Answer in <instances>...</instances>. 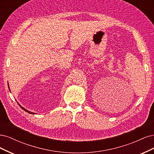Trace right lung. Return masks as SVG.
Returning <instances> with one entry per match:
<instances>
[{"label":"right lung","instance_id":"1","mask_svg":"<svg viewBox=\"0 0 154 154\" xmlns=\"http://www.w3.org/2000/svg\"><path fill=\"white\" fill-rule=\"evenodd\" d=\"M20 106L21 107V108L23 110H24V111H26V112H27L28 113H29V114H32V115H34V114H35V113H34V112H31V111H27V109H25V108H23V107H22L21 106Z\"/></svg>","mask_w":154,"mask_h":154}]
</instances>
